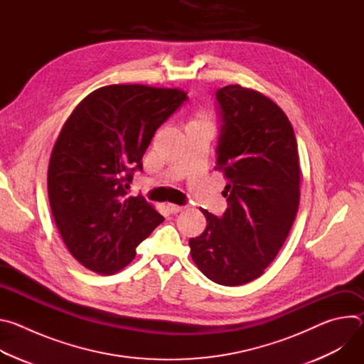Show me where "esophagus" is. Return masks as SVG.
Listing matches in <instances>:
<instances>
[{
  "instance_id": "obj_1",
  "label": "esophagus",
  "mask_w": 364,
  "mask_h": 364,
  "mask_svg": "<svg viewBox=\"0 0 364 364\" xmlns=\"http://www.w3.org/2000/svg\"><path fill=\"white\" fill-rule=\"evenodd\" d=\"M167 209H168V212L170 213H180V212H183L184 210V207L183 205H177V204H173V203H167Z\"/></svg>"
}]
</instances>
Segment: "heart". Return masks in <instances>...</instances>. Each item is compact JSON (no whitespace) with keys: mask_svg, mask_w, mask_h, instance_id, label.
I'll use <instances>...</instances> for the list:
<instances>
[{"mask_svg":"<svg viewBox=\"0 0 364 364\" xmlns=\"http://www.w3.org/2000/svg\"><path fill=\"white\" fill-rule=\"evenodd\" d=\"M187 127H191V128H203V129H210L213 131L215 128V117L210 111L207 109H198L196 111L190 121H188V125Z\"/></svg>","mask_w":364,"mask_h":364,"instance_id":"heart-1","label":"heart"}]
</instances>
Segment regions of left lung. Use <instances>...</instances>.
I'll return each mask as SVG.
<instances>
[{"label":"left lung","mask_w":364,"mask_h":364,"mask_svg":"<svg viewBox=\"0 0 364 364\" xmlns=\"http://www.w3.org/2000/svg\"><path fill=\"white\" fill-rule=\"evenodd\" d=\"M216 99L215 170L228 180V209L220 219L201 209L205 229L188 245L207 278L237 287L261 277L288 237L299 205L298 146L285 112L261 92L229 85Z\"/></svg>","instance_id":"left-lung-1"}]
</instances>
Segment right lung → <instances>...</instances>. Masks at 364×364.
<instances>
[{"label": "right lung", "mask_w": 364, "mask_h": 364, "mask_svg": "<svg viewBox=\"0 0 364 364\" xmlns=\"http://www.w3.org/2000/svg\"><path fill=\"white\" fill-rule=\"evenodd\" d=\"M187 99L181 89L109 85L73 109L51 149L50 209L79 264L112 275L164 218L141 196H127L157 131Z\"/></svg>", "instance_id": "1"}]
</instances>
